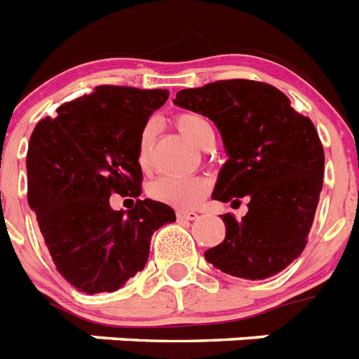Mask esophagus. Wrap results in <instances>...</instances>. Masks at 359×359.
Here are the masks:
<instances>
[{
  "instance_id": "1",
  "label": "esophagus",
  "mask_w": 359,
  "mask_h": 359,
  "mask_svg": "<svg viewBox=\"0 0 359 359\" xmlns=\"http://www.w3.org/2000/svg\"><path fill=\"white\" fill-rule=\"evenodd\" d=\"M200 215L196 211H177V219L180 220H196Z\"/></svg>"
}]
</instances>
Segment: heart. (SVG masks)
<instances>
[{
  "label": "heart",
  "instance_id": "heart-1",
  "mask_svg": "<svg viewBox=\"0 0 359 359\" xmlns=\"http://www.w3.org/2000/svg\"><path fill=\"white\" fill-rule=\"evenodd\" d=\"M174 126L189 142H193L198 148H205L215 139L211 122L198 113L176 114ZM151 139H154V128L148 124L140 131L139 144H137V165L142 170H148L151 165ZM209 189L211 183L205 177H159L148 187V194L151 200L172 208L191 209L208 196Z\"/></svg>",
  "mask_w": 359,
  "mask_h": 359
}]
</instances>
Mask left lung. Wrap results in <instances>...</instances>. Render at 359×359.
<instances>
[{
  "label": "left lung",
  "mask_w": 359,
  "mask_h": 359,
  "mask_svg": "<svg viewBox=\"0 0 359 359\" xmlns=\"http://www.w3.org/2000/svg\"><path fill=\"white\" fill-rule=\"evenodd\" d=\"M176 105L213 120L229 159L213 200L241 203V220L222 215L226 239L205 259L226 274L263 280L283 271L308 245L325 174V150L313 122L269 83L224 79L183 88Z\"/></svg>",
  "instance_id": "left-lung-1"
}]
</instances>
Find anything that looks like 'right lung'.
<instances>
[{
  "instance_id": "obj_1",
  "label": "right lung",
  "mask_w": 359,
  "mask_h": 359,
  "mask_svg": "<svg viewBox=\"0 0 359 359\" xmlns=\"http://www.w3.org/2000/svg\"><path fill=\"white\" fill-rule=\"evenodd\" d=\"M163 88L100 85L36 124L27 150V202L57 271L87 294L111 293L142 271L156 229L174 222L170 205L139 200L137 144ZM111 194L137 197L110 209Z\"/></svg>"
}]
</instances>
